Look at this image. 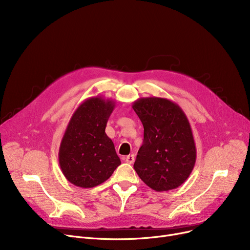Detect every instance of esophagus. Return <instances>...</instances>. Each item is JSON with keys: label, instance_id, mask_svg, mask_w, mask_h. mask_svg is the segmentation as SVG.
I'll use <instances>...</instances> for the list:
<instances>
[{"label": "esophagus", "instance_id": "34e87169", "mask_svg": "<svg viewBox=\"0 0 250 250\" xmlns=\"http://www.w3.org/2000/svg\"><path fill=\"white\" fill-rule=\"evenodd\" d=\"M135 161V156L132 154V155H128L125 157V162L128 163V164H133Z\"/></svg>", "mask_w": 250, "mask_h": 250}]
</instances>
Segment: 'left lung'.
<instances>
[{
    "label": "left lung",
    "mask_w": 250,
    "mask_h": 250,
    "mask_svg": "<svg viewBox=\"0 0 250 250\" xmlns=\"http://www.w3.org/2000/svg\"><path fill=\"white\" fill-rule=\"evenodd\" d=\"M133 108L144 126V141L134 164L136 172L156 191L180 187L190 175L196 149L190 124L179 105L160 97H143Z\"/></svg>",
    "instance_id": "left-lung-1"
}]
</instances>
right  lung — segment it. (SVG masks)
Instances as JSON below:
<instances>
[{
    "label": "right lung",
    "instance_id": "obj_1",
    "mask_svg": "<svg viewBox=\"0 0 250 250\" xmlns=\"http://www.w3.org/2000/svg\"><path fill=\"white\" fill-rule=\"evenodd\" d=\"M114 107V100L94 96L74 111L59 150L62 172L72 185L82 188L97 187L121 165L114 144L105 133Z\"/></svg>",
    "mask_w": 250,
    "mask_h": 250
}]
</instances>
